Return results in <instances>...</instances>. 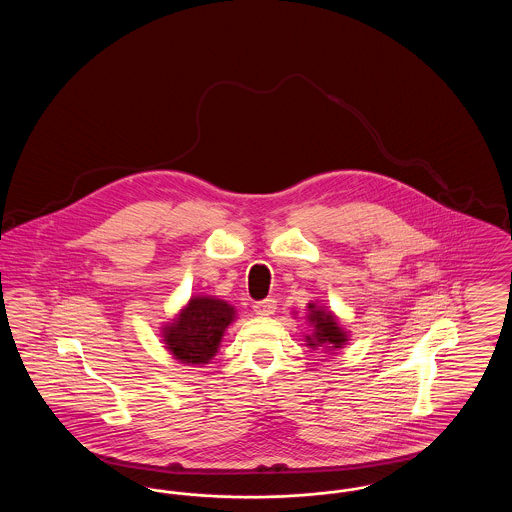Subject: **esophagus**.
<instances>
[{
    "label": "esophagus",
    "mask_w": 512,
    "mask_h": 512,
    "mask_svg": "<svg viewBox=\"0 0 512 512\" xmlns=\"http://www.w3.org/2000/svg\"><path fill=\"white\" fill-rule=\"evenodd\" d=\"M253 309H255V313H257L259 317H268V315H272V313L276 311V299L267 297V299H263V301H257V303L253 305Z\"/></svg>",
    "instance_id": "34e87169"
}]
</instances>
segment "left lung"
<instances>
[{"instance_id": "8db88e82", "label": "left lung", "mask_w": 512, "mask_h": 512, "mask_svg": "<svg viewBox=\"0 0 512 512\" xmlns=\"http://www.w3.org/2000/svg\"><path fill=\"white\" fill-rule=\"evenodd\" d=\"M309 309H311L309 320L315 324V336H307V341H309L307 345H311V347H320V345L341 347L347 341V336L338 326L336 317L332 313L317 309L315 303H309Z\"/></svg>"}]
</instances>
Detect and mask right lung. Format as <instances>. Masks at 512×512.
Wrapping results in <instances>:
<instances>
[{"mask_svg":"<svg viewBox=\"0 0 512 512\" xmlns=\"http://www.w3.org/2000/svg\"><path fill=\"white\" fill-rule=\"evenodd\" d=\"M234 307L215 297H194L163 332L167 349L184 365H207L226 326L234 320Z\"/></svg>","mask_w":512,"mask_h":512,"instance_id":"1","label":"right lung"}]
</instances>
